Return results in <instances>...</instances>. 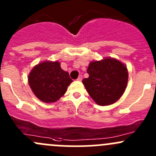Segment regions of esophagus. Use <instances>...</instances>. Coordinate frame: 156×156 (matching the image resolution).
I'll return each instance as SVG.
<instances>
[{
  "instance_id": "34e87169",
  "label": "esophagus",
  "mask_w": 156,
  "mask_h": 156,
  "mask_svg": "<svg viewBox=\"0 0 156 156\" xmlns=\"http://www.w3.org/2000/svg\"><path fill=\"white\" fill-rule=\"evenodd\" d=\"M78 81H81V80H82V75H79V76H78Z\"/></svg>"
}]
</instances>
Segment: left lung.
I'll list each match as a JSON object with an SVG mask.
<instances>
[{
  "mask_svg": "<svg viewBox=\"0 0 156 156\" xmlns=\"http://www.w3.org/2000/svg\"><path fill=\"white\" fill-rule=\"evenodd\" d=\"M89 78L82 82L91 98L99 105L105 106L116 102L127 87V68L117 59L106 57L92 61L87 68Z\"/></svg>",
  "mask_w": 156,
  "mask_h": 156,
  "instance_id": "1",
  "label": "left lung"
}]
</instances>
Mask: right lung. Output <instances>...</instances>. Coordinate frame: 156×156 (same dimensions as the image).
<instances>
[{"label": "right lung", "mask_w": 156, "mask_h": 156, "mask_svg": "<svg viewBox=\"0 0 156 156\" xmlns=\"http://www.w3.org/2000/svg\"><path fill=\"white\" fill-rule=\"evenodd\" d=\"M72 82L69 74L62 69L58 61L42 62L35 66L28 75L33 93L45 103L57 101Z\"/></svg>", "instance_id": "right-lung-1"}]
</instances>
